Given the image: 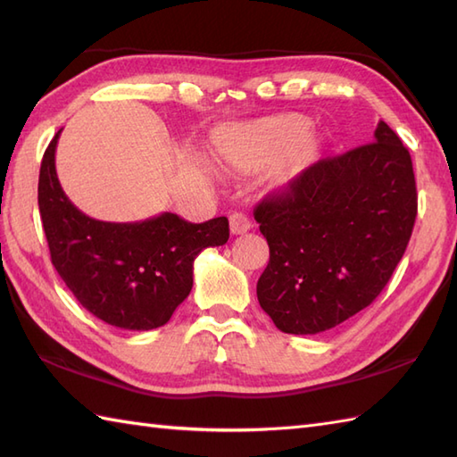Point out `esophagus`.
Here are the masks:
<instances>
[{"mask_svg": "<svg viewBox=\"0 0 457 457\" xmlns=\"http://www.w3.org/2000/svg\"><path fill=\"white\" fill-rule=\"evenodd\" d=\"M229 229H231V234H234V236H244L251 229V220L241 212L231 213V216H229Z\"/></svg>", "mask_w": 457, "mask_h": 457, "instance_id": "34e87169", "label": "esophagus"}]
</instances>
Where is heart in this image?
Listing matches in <instances>:
<instances>
[{
    "label": "heart",
    "mask_w": 457,
    "mask_h": 457,
    "mask_svg": "<svg viewBox=\"0 0 457 457\" xmlns=\"http://www.w3.org/2000/svg\"><path fill=\"white\" fill-rule=\"evenodd\" d=\"M310 120L300 113H278L218 131L213 153L220 167L255 174L275 164V182L288 187L318 157L320 145Z\"/></svg>",
    "instance_id": "obj_1"
}]
</instances>
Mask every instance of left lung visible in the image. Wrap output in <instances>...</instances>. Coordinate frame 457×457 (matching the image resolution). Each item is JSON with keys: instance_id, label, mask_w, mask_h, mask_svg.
<instances>
[{"instance_id": "left-lung-1", "label": "left lung", "mask_w": 457, "mask_h": 457, "mask_svg": "<svg viewBox=\"0 0 457 457\" xmlns=\"http://www.w3.org/2000/svg\"><path fill=\"white\" fill-rule=\"evenodd\" d=\"M416 200L411 153L385 121L373 143L269 194L253 212L269 244L257 298L280 332H326L371 304L409 245Z\"/></svg>"}]
</instances>
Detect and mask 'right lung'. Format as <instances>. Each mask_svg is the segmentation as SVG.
I'll return each instance as SVG.
<instances>
[{
  "mask_svg": "<svg viewBox=\"0 0 457 457\" xmlns=\"http://www.w3.org/2000/svg\"><path fill=\"white\" fill-rule=\"evenodd\" d=\"M58 135L48 143L38 174V212L56 273L105 324L133 332L164 326L190 295L194 259L228 241V218L190 223L164 212L113 223L86 216L58 182Z\"/></svg>",
  "mask_w": 457,
  "mask_h": 457,
  "instance_id": "obj_1",
  "label": "right lung"
}]
</instances>
